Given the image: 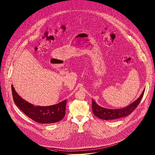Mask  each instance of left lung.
Here are the masks:
<instances>
[{"label":"left lung","instance_id":"8db88e82","mask_svg":"<svg viewBox=\"0 0 155 155\" xmlns=\"http://www.w3.org/2000/svg\"><path fill=\"white\" fill-rule=\"evenodd\" d=\"M144 90L140 96L133 103L120 109H107L98 105L92 99V111L93 114L97 117L103 120H115L122 118L130 114L137 107L140 102L144 93Z\"/></svg>","mask_w":155,"mask_h":155}]
</instances>
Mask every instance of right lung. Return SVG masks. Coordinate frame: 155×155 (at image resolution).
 I'll return each instance as SVG.
<instances>
[{
  "mask_svg": "<svg viewBox=\"0 0 155 155\" xmlns=\"http://www.w3.org/2000/svg\"><path fill=\"white\" fill-rule=\"evenodd\" d=\"M12 93L17 106L27 116L36 122L42 124L56 123L61 120L65 115L66 100L51 106L36 107L20 97L12 86Z\"/></svg>",
  "mask_w": 155,
  "mask_h": 155,
  "instance_id": "right-lung-1",
  "label": "right lung"
}]
</instances>
